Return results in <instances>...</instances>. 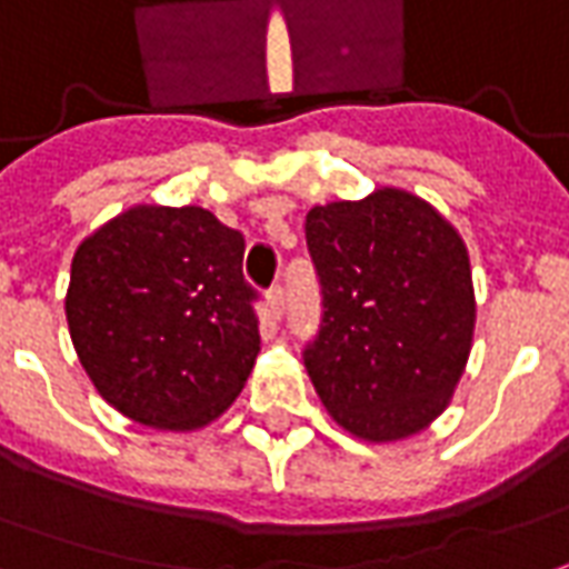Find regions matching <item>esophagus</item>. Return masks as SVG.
<instances>
[{
	"label": "esophagus",
	"mask_w": 569,
	"mask_h": 569,
	"mask_svg": "<svg viewBox=\"0 0 569 569\" xmlns=\"http://www.w3.org/2000/svg\"><path fill=\"white\" fill-rule=\"evenodd\" d=\"M268 308H271L273 320H280V317H283V311H286L283 286H271V289H268Z\"/></svg>",
	"instance_id": "esophagus-1"
}]
</instances>
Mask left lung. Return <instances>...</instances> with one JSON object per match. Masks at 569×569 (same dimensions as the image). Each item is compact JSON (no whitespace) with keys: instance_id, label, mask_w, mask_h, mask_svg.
<instances>
[{"instance_id":"left-lung-1","label":"left lung","mask_w":569,"mask_h":569,"mask_svg":"<svg viewBox=\"0 0 569 569\" xmlns=\"http://www.w3.org/2000/svg\"><path fill=\"white\" fill-rule=\"evenodd\" d=\"M323 317L305 367L329 416L372 443L447 409L475 336L462 237L407 190L313 206L305 221Z\"/></svg>"}]
</instances>
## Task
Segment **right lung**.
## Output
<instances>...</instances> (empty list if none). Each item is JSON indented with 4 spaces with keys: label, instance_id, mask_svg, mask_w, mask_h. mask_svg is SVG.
Returning a JSON list of instances; mask_svg holds the SVG:
<instances>
[{
    "label": "right lung",
    "instance_id": "right-lung-1",
    "mask_svg": "<svg viewBox=\"0 0 569 569\" xmlns=\"http://www.w3.org/2000/svg\"><path fill=\"white\" fill-rule=\"evenodd\" d=\"M243 249L200 206H134L79 243L67 326L110 407L190 431L237 400L261 341Z\"/></svg>",
    "mask_w": 569,
    "mask_h": 569
}]
</instances>
